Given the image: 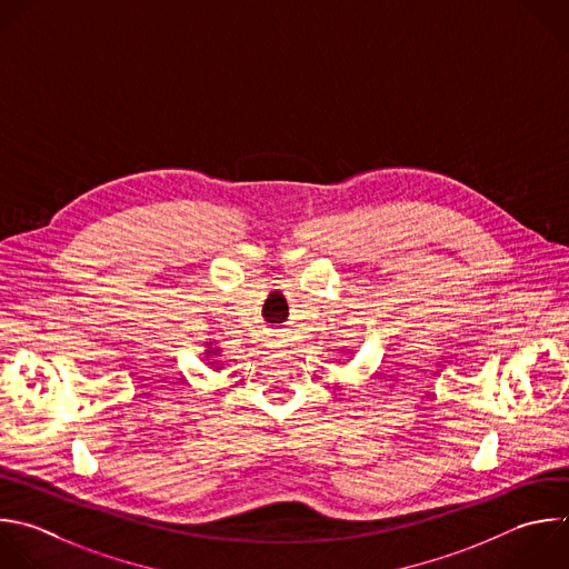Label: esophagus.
<instances>
[{"label": "esophagus", "instance_id": "1", "mask_svg": "<svg viewBox=\"0 0 569 569\" xmlns=\"http://www.w3.org/2000/svg\"><path fill=\"white\" fill-rule=\"evenodd\" d=\"M283 343H286L283 335H270V346H274V348H281Z\"/></svg>", "mask_w": 569, "mask_h": 569}]
</instances>
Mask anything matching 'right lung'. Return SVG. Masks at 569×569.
<instances>
[{
	"instance_id": "1",
	"label": "right lung",
	"mask_w": 569,
	"mask_h": 569,
	"mask_svg": "<svg viewBox=\"0 0 569 569\" xmlns=\"http://www.w3.org/2000/svg\"><path fill=\"white\" fill-rule=\"evenodd\" d=\"M208 352H214V350H208Z\"/></svg>"
}]
</instances>
